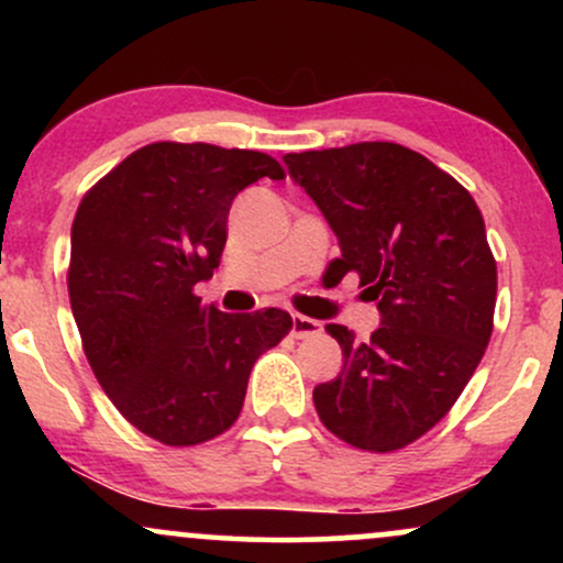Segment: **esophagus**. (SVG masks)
Instances as JSON below:
<instances>
[{
	"mask_svg": "<svg viewBox=\"0 0 563 563\" xmlns=\"http://www.w3.org/2000/svg\"><path fill=\"white\" fill-rule=\"evenodd\" d=\"M322 331V325L318 320L303 318V314H290V333L296 339H309V335H318Z\"/></svg>",
	"mask_w": 563,
	"mask_h": 563,
	"instance_id": "1",
	"label": "esophagus"
}]
</instances>
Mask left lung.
<instances>
[{
    "mask_svg": "<svg viewBox=\"0 0 563 563\" xmlns=\"http://www.w3.org/2000/svg\"><path fill=\"white\" fill-rule=\"evenodd\" d=\"M286 164L339 238L328 273H357L380 312L367 341L325 325L344 367L314 386L320 421L357 450H402L448 416L493 335L497 264L479 206L397 142L288 153Z\"/></svg>",
    "mask_w": 563,
    "mask_h": 563,
    "instance_id": "obj_1",
    "label": "left lung"
}]
</instances>
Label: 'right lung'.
Returning <instances> with one entry per match:
<instances>
[{
	"instance_id": "1",
	"label": "right lung",
	"mask_w": 563,
	"mask_h": 563,
	"mask_svg": "<svg viewBox=\"0 0 563 563\" xmlns=\"http://www.w3.org/2000/svg\"><path fill=\"white\" fill-rule=\"evenodd\" d=\"M283 179L273 156L209 142H153L87 190L70 228L68 296L102 391L142 434L192 448L230 429L251 367L290 314L219 312L196 296L228 241L232 198Z\"/></svg>"
}]
</instances>
